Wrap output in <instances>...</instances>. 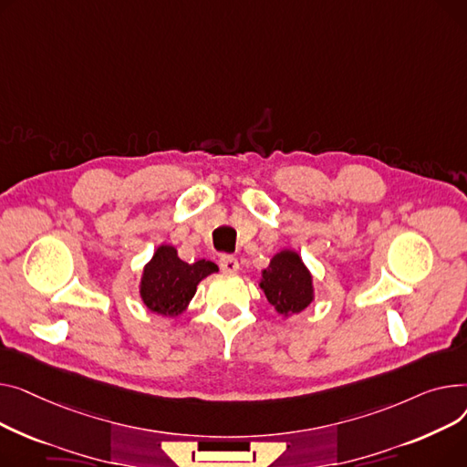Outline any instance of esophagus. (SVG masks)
Here are the masks:
<instances>
[{
	"label": "esophagus",
	"mask_w": 467,
	"mask_h": 467,
	"mask_svg": "<svg viewBox=\"0 0 467 467\" xmlns=\"http://www.w3.org/2000/svg\"><path fill=\"white\" fill-rule=\"evenodd\" d=\"M218 265H221V269L224 273H237L239 271V262L230 254H223L221 260H218Z\"/></svg>",
	"instance_id": "obj_1"
}]
</instances>
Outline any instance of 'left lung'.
Listing matches in <instances>:
<instances>
[{"mask_svg": "<svg viewBox=\"0 0 467 467\" xmlns=\"http://www.w3.org/2000/svg\"><path fill=\"white\" fill-rule=\"evenodd\" d=\"M260 288L269 304L285 317L301 313L315 297L309 269L297 253L288 249L271 258L269 265L262 271Z\"/></svg>", "mask_w": 467, "mask_h": 467, "instance_id": "1", "label": "left lung"}]
</instances>
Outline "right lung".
I'll return each instance as SVG.
<instances>
[{"label":"right lung","mask_w":467,"mask_h":467,"mask_svg":"<svg viewBox=\"0 0 467 467\" xmlns=\"http://www.w3.org/2000/svg\"><path fill=\"white\" fill-rule=\"evenodd\" d=\"M218 271L216 264L198 260L186 264L171 244H160L143 269L140 294L149 311L163 317H179L194 297L202 279Z\"/></svg>","instance_id":"add662e5"}]
</instances>
